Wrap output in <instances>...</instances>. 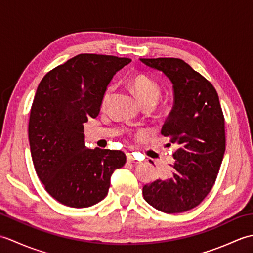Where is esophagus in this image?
<instances>
[{
    "mask_svg": "<svg viewBox=\"0 0 253 253\" xmlns=\"http://www.w3.org/2000/svg\"><path fill=\"white\" fill-rule=\"evenodd\" d=\"M127 162H129V163H140L138 160L133 158L132 154H127Z\"/></svg>",
    "mask_w": 253,
    "mask_h": 253,
    "instance_id": "esophagus-1",
    "label": "esophagus"
}]
</instances>
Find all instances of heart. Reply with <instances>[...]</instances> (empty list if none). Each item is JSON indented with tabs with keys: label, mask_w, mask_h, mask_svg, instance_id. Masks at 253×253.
Listing matches in <instances>:
<instances>
[{
	"label": "heart",
	"mask_w": 253,
	"mask_h": 253,
	"mask_svg": "<svg viewBox=\"0 0 253 253\" xmlns=\"http://www.w3.org/2000/svg\"><path fill=\"white\" fill-rule=\"evenodd\" d=\"M130 85L132 87L133 91H135L138 99L140 100L143 105H153L159 99L161 93L160 85L157 82H154L153 79L148 76H144V75H136V76H133L130 79ZM113 90H114V85L113 84L109 85V87L105 89L103 96H102V105L103 106H105L107 102H109ZM139 133L142 135L143 131H140Z\"/></svg>",
	"instance_id": "1"
}]
</instances>
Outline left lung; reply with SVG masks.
<instances>
[{"label":"left lung","mask_w":253,"mask_h":253,"mask_svg":"<svg viewBox=\"0 0 253 253\" xmlns=\"http://www.w3.org/2000/svg\"><path fill=\"white\" fill-rule=\"evenodd\" d=\"M168 77L174 106L161 133L178 149L173 154V177L144 185L142 195L161 212H186L199 206L216 180L225 152V121L212 84L179 58H140Z\"/></svg>","instance_id":"8db88e82"}]
</instances>
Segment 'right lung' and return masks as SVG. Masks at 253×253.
Returning a JSON list of instances; mask_svg holds the SVG:
<instances>
[{"instance_id":"obj_1","label":"right lung","mask_w":253,"mask_h":253,"mask_svg":"<svg viewBox=\"0 0 253 253\" xmlns=\"http://www.w3.org/2000/svg\"><path fill=\"white\" fill-rule=\"evenodd\" d=\"M130 58L79 54L42 78L30 110L28 136L36 173L64 206L88 208L103 200L111 176L126 163L120 150L88 149L84 124L99 115L102 96Z\"/></svg>"}]
</instances>
